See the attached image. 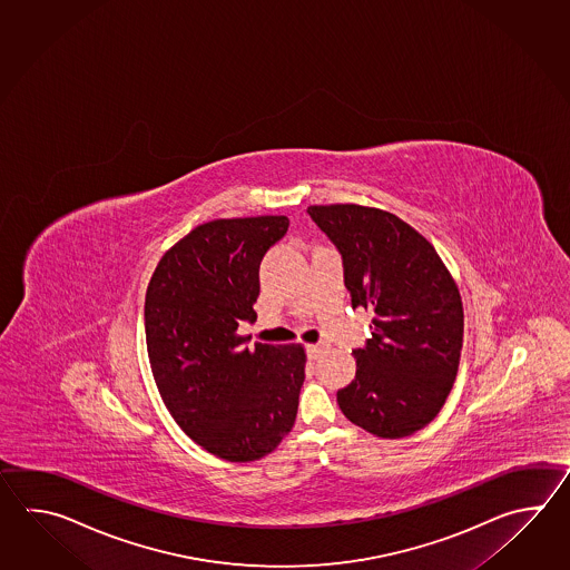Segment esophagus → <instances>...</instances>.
<instances>
[{"instance_id": "1", "label": "esophagus", "mask_w": 570, "mask_h": 570, "mask_svg": "<svg viewBox=\"0 0 570 570\" xmlns=\"http://www.w3.org/2000/svg\"><path fill=\"white\" fill-rule=\"evenodd\" d=\"M322 354H324V348H322L320 344H309V346H307V356H309L312 361H317Z\"/></svg>"}]
</instances>
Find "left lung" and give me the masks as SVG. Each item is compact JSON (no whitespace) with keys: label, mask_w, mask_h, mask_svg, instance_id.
Wrapping results in <instances>:
<instances>
[{"label":"left lung","mask_w":570,"mask_h":570,"mask_svg":"<svg viewBox=\"0 0 570 570\" xmlns=\"http://www.w3.org/2000/svg\"><path fill=\"white\" fill-rule=\"evenodd\" d=\"M307 214L342 255L352 307L375 314L340 410L373 436H412L444 407L459 373L461 291L436 248L395 214L356 204Z\"/></svg>","instance_id":"8db88e82"}]
</instances>
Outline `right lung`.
<instances>
[{"label": "right lung", "mask_w": 570, "mask_h": 570, "mask_svg": "<svg viewBox=\"0 0 570 570\" xmlns=\"http://www.w3.org/2000/svg\"><path fill=\"white\" fill-rule=\"evenodd\" d=\"M287 228V216L206 222L170 246L146 289V351L163 403L224 461L267 456L295 424L302 344L246 348L238 334L256 320L263 256Z\"/></svg>", "instance_id": "1"}]
</instances>
